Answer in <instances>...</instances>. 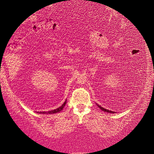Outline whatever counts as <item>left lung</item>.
Here are the masks:
<instances>
[{
  "mask_svg": "<svg viewBox=\"0 0 154 154\" xmlns=\"http://www.w3.org/2000/svg\"><path fill=\"white\" fill-rule=\"evenodd\" d=\"M96 104L97 105V106L100 109H101L102 111H104V112H109V113H115V112H114V111H109V110H108V109H106L100 106H99L98 103H96Z\"/></svg>",
  "mask_w": 154,
  "mask_h": 154,
  "instance_id": "1",
  "label": "left lung"
}]
</instances>
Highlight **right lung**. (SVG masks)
Returning a JSON list of instances; mask_svg holds the SVG:
<instances>
[{"label":"right lung","instance_id":"add662e5","mask_svg":"<svg viewBox=\"0 0 154 154\" xmlns=\"http://www.w3.org/2000/svg\"><path fill=\"white\" fill-rule=\"evenodd\" d=\"M66 103V100H65V102H64V103L61 107H59V108H57L56 109H54V110H52V111H47V112L43 111V112H37L39 113V114H44V115H52V114H56V113L61 112L63 110V109L64 108V107L65 106Z\"/></svg>","mask_w":154,"mask_h":154}]
</instances>
